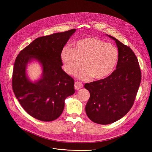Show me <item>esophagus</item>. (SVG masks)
Returning <instances> with one entry per match:
<instances>
[{"label": "esophagus", "instance_id": "esophagus-1", "mask_svg": "<svg viewBox=\"0 0 152 152\" xmlns=\"http://www.w3.org/2000/svg\"><path fill=\"white\" fill-rule=\"evenodd\" d=\"M83 87V84L82 83H81L80 82H75V88L76 90H79V89L82 88V87Z\"/></svg>", "mask_w": 152, "mask_h": 152}]
</instances>
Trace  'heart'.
Returning a JSON list of instances; mask_svg holds the SVG:
<instances>
[{
    "label": "heart",
    "instance_id": "1",
    "mask_svg": "<svg viewBox=\"0 0 152 152\" xmlns=\"http://www.w3.org/2000/svg\"><path fill=\"white\" fill-rule=\"evenodd\" d=\"M118 51L110 44L95 37L77 41L73 48L65 47L61 53L64 68L68 75H73L83 66L79 77L86 79L91 76L102 79L111 73L118 60Z\"/></svg>",
    "mask_w": 152,
    "mask_h": 152
}]
</instances>
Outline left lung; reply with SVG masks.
<instances>
[{
    "mask_svg": "<svg viewBox=\"0 0 152 152\" xmlns=\"http://www.w3.org/2000/svg\"><path fill=\"white\" fill-rule=\"evenodd\" d=\"M118 49L116 69L107 77L86 83L90 92L86 112L91 120L99 124L113 123L132 108L141 81L137 58L131 48L114 37Z\"/></svg>",
    "mask_w": 152,
    "mask_h": 152,
    "instance_id": "obj_1",
    "label": "left lung"
}]
</instances>
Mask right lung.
Instances as JSON below:
<instances>
[{"label": "right lung", "mask_w": 152, "mask_h": 152, "mask_svg": "<svg viewBox=\"0 0 152 152\" xmlns=\"http://www.w3.org/2000/svg\"><path fill=\"white\" fill-rule=\"evenodd\" d=\"M76 29L38 37L20 51L15 60L12 89L26 112L42 121H52L62 113L65 100L73 95L74 79L64 71L61 58L63 47ZM36 59L42 64L43 76L33 83L27 79L26 67Z\"/></svg>", "instance_id": "obj_1"}]
</instances>
